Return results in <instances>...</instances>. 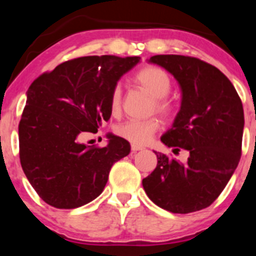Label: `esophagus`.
I'll list each match as a JSON object with an SVG mask.
<instances>
[{"instance_id":"esophagus-1","label":"esophagus","mask_w":256,"mask_h":256,"mask_svg":"<svg viewBox=\"0 0 256 256\" xmlns=\"http://www.w3.org/2000/svg\"><path fill=\"white\" fill-rule=\"evenodd\" d=\"M131 150H132V152H138V151H141V150H144V147L138 146V144H131Z\"/></svg>"}]
</instances>
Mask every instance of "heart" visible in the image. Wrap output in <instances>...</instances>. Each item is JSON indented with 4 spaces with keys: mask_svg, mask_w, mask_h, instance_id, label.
Masks as SVG:
<instances>
[{
    "mask_svg": "<svg viewBox=\"0 0 256 256\" xmlns=\"http://www.w3.org/2000/svg\"><path fill=\"white\" fill-rule=\"evenodd\" d=\"M134 80L146 92L154 98V109L164 116L171 115L174 112V104L167 95L172 88L171 76L164 69L156 66H147L134 74ZM122 90L120 85H115L112 90L109 100L110 112L118 114L121 109ZM160 122L157 118L147 120H128L116 128V134L125 140L135 144L148 142L154 134L158 130Z\"/></svg>",
    "mask_w": 256,
    "mask_h": 256,
    "instance_id": "b5f03b06",
    "label": "heart"
}]
</instances>
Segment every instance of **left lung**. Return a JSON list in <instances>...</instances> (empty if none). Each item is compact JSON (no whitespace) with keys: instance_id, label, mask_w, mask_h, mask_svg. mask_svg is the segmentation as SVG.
<instances>
[{"instance_id":"8db88e82","label":"left lung","mask_w":256,"mask_h":256,"mask_svg":"<svg viewBox=\"0 0 256 256\" xmlns=\"http://www.w3.org/2000/svg\"><path fill=\"white\" fill-rule=\"evenodd\" d=\"M150 63L166 69L182 92L180 109L161 138L174 154L187 150V162L164 154L142 180L144 190L158 207L187 214L209 207L242 156L244 110L236 88L218 68L198 58L176 54L154 56Z\"/></svg>"}]
</instances>
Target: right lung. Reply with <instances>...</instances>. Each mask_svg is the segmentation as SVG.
Instances as JSON below:
<instances>
[{"mask_svg":"<svg viewBox=\"0 0 256 256\" xmlns=\"http://www.w3.org/2000/svg\"><path fill=\"white\" fill-rule=\"evenodd\" d=\"M140 56H90L64 62L30 84L20 118V160L26 177L52 207H82L102 194L112 164L130 144L112 135L105 147L80 142L112 116L118 79Z\"/></svg>","mask_w":256,"mask_h":256,"instance_id":"obj_1","label":"right lung"}]
</instances>
